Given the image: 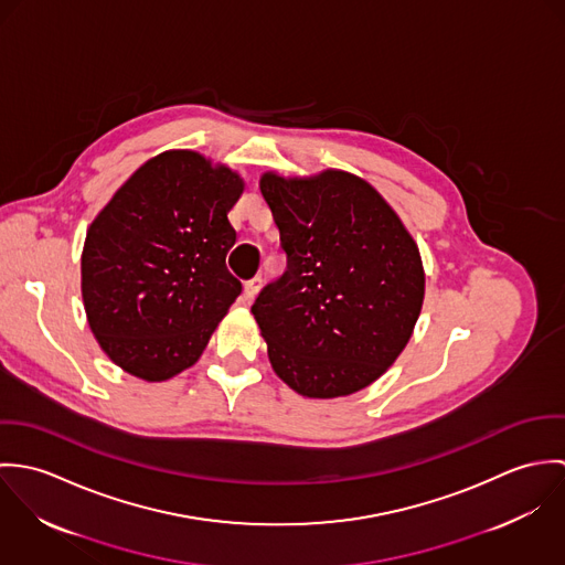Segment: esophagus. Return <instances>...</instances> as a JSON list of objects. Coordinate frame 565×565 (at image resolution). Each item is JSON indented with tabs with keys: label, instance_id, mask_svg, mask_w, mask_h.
<instances>
[{
	"label": "esophagus",
	"instance_id": "34e87169",
	"mask_svg": "<svg viewBox=\"0 0 565 565\" xmlns=\"http://www.w3.org/2000/svg\"><path fill=\"white\" fill-rule=\"evenodd\" d=\"M260 276H254V278H249V280H245V285H243V300L245 302H249V300H254V296L258 294V289H260Z\"/></svg>",
	"mask_w": 565,
	"mask_h": 565
}]
</instances>
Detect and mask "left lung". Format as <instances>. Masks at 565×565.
Segmentation results:
<instances>
[{
  "instance_id": "obj_1",
  "label": "left lung",
  "mask_w": 565,
  "mask_h": 565,
  "mask_svg": "<svg viewBox=\"0 0 565 565\" xmlns=\"http://www.w3.org/2000/svg\"><path fill=\"white\" fill-rule=\"evenodd\" d=\"M287 269L252 316L274 372L300 396H350L398 359L424 302L419 249L363 178L263 173Z\"/></svg>"
}]
</instances>
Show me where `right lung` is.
Instances as JSON below:
<instances>
[{
  "instance_id": "1",
  "label": "right lung",
  "mask_w": 565,
  "mask_h": 565,
  "mask_svg": "<svg viewBox=\"0 0 565 565\" xmlns=\"http://www.w3.org/2000/svg\"><path fill=\"white\" fill-rule=\"evenodd\" d=\"M233 169L191 150L141 164L99 211L82 249V300L102 350L124 372L161 383L191 367L242 294L226 254Z\"/></svg>"
}]
</instances>
